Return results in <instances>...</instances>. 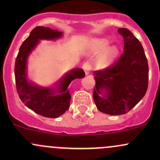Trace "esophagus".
Here are the masks:
<instances>
[{"instance_id":"1","label":"esophagus","mask_w":160,"mask_h":160,"mask_svg":"<svg viewBox=\"0 0 160 160\" xmlns=\"http://www.w3.org/2000/svg\"><path fill=\"white\" fill-rule=\"evenodd\" d=\"M83 70L85 71L86 74H89L91 71V65L89 62H86L83 64Z\"/></svg>"}]
</instances>
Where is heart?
<instances>
[{"instance_id":"obj_1","label":"heart","mask_w":160,"mask_h":160,"mask_svg":"<svg viewBox=\"0 0 160 160\" xmlns=\"http://www.w3.org/2000/svg\"><path fill=\"white\" fill-rule=\"evenodd\" d=\"M109 44V42L107 40H98L95 42V45L98 47V49H103L108 47ZM117 53H118V49L116 47H112L110 49H108L107 52V58L108 59H111V58H114L117 56Z\"/></svg>"}]
</instances>
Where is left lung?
<instances>
[{"label": "left lung", "instance_id": "1", "mask_svg": "<svg viewBox=\"0 0 160 160\" xmlns=\"http://www.w3.org/2000/svg\"><path fill=\"white\" fill-rule=\"evenodd\" d=\"M124 51L118 60L94 72L93 98L98 111L109 115L125 114L143 98L148 90L149 68L141 42L127 28L118 29ZM105 89L106 95L101 97Z\"/></svg>", "mask_w": 160, "mask_h": 160}]
</instances>
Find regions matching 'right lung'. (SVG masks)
<instances>
[{"label": "right lung", "instance_id": "add662e5", "mask_svg": "<svg viewBox=\"0 0 160 160\" xmlns=\"http://www.w3.org/2000/svg\"><path fill=\"white\" fill-rule=\"evenodd\" d=\"M62 32L49 27L37 26L24 40L19 48L15 62L16 90L22 102L36 113L49 118H56L63 114L70 107L71 94L68 89L72 80L85 77L83 70L77 68L70 71L60 80L58 92L55 95L53 89L41 88L27 80V58L39 42V40H54L60 38Z\"/></svg>", "mask_w": 160, "mask_h": 160}]
</instances>
